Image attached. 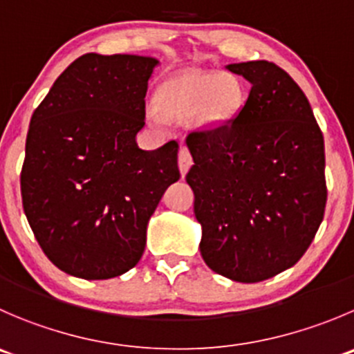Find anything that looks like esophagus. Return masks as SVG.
I'll return each mask as SVG.
<instances>
[{
	"mask_svg": "<svg viewBox=\"0 0 354 354\" xmlns=\"http://www.w3.org/2000/svg\"><path fill=\"white\" fill-rule=\"evenodd\" d=\"M192 164H194V160H192L190 152H188L187 147H181L180 156H178V166H180V173L187 174V171L190 169Z\"/></svg>",
	"mask_w": 354,
	"mask_h": 354,
	"instance_id": "34e87169",
	"label": "esophagus"
}]
</instances>
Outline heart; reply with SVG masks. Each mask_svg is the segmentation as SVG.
I'll return each instance as SVG.
<instances>
[{
    "label": "heart",
    "mask_w": 354,
    "mask_h": 354,
    "mask_svg": "<svg viewBox=\"0 0 354 354\" xmlns=\"http://www.w3.org/2000/svg\"><path fill=\"white\" fill-rule=\"evenodd\" d=\"M156 104L167 119L192 114L197 128L221 129L228 126L245 104V90L239 77L226 72L187 71L169 75L156 91ZM152 121L160 115L150 112Z\"/></svg>",
    "instance_id": "b5f03b06"
}]
</instances>
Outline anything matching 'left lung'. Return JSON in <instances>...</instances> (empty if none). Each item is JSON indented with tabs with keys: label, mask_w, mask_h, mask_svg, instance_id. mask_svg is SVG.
Returning <instances> with one entry per match:
<instances>
[{
	"label": "left lung",
	"mask_w": 354,
	"mask_h": 354,
	"mask_svg": "<svg viewBox=\"0 0 354 354\" xmlns=\"http://www.w3.org/2000/svg\"><path fill=\"white\" fill-rule=\"evenodd\" d=\"M250 82L240 114L187 138V183L202 226L201 254L242 283L272 279L299 261L324 219V136L306 95L266 60L226 65Z\"/></svg>",
	"instance_id": "8db88e82"
}]
</instances>
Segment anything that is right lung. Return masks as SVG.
Instances as JSON below:
<instances>
[{"label": "right lung", "instance_id": "1", "mask_svg": "<svg viewBox=\"0 0 354 354\" xmlns=\"http://www.w3.org/2000/svg\"><path fill=\"white\" fill-rule=\"evenodd\" d=\"M160 62L86 53L72 62L30 118L20 174L24 212L48 259L84 280L131 270L147 225L180 180L178 143L143 150L149 79Z\"/></svg>", "mask_w": 354, "mask_h": 354}]
</instances>
